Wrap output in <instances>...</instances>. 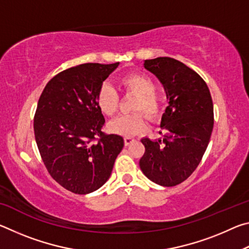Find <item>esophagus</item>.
Segmentation results:
<instances>
[{"mask_svg": "<svg viewBox=\"0 0 249 249\" xmlns=\"http://www.w3.org/2000/svg\"><path fill=\"white\" fill-rule=\"evenodd\" d=\"M135 142V140H134L133 137H124V142H125L126 146L130 145V144H132V142Z\"/></svg>", "mask_w": 249, "mask_h": 249, "instance_id": "obj_1", "label": "esophagus"}]
</instances>
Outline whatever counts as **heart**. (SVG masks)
<instances>
[{
  "label": "heart",
  "mask_w": 249,
  "mask_h": 249,
  "mask_svg": "<svg viewBox=\"0 0 249 249\" xmlns=\"http://www.w3.org/2000/svg\"><path fill=\"white\" fill-rule=\"evenodd\" d=\"M120 87L125 95H135L130 114L122 115L108 124V129L122 136L132 137L142 133L147 126V116L157 120L162 112V96L157 91V83L148 74L128 73L120 79ZM96 103L104 115L114 116L120 107V96L113 87L104 83L96 94ZM145 114L144 115L143 113Z\"/></svg>",
  "instance_id": "b5f03b06"
}]
</instances>
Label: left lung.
Segmentation results:
<instances>
[{
	"instance_id": "8db88e82",
	"label": "left lung",
	"mask_w": 249,
	"mask_h": 249,
	"mask_svg": "<svg viewBox=\"0 0 249 249\" xmlns=\"http://www.w3.org/2000/svg\"><path fill=\"white\" fill-rule=\"evenodd\" d=\"M144 67L165 87L169 105L161 119L162 140L142 138L140 167L147 178L163 187L183 182L199 166L214 125L208 86L195 70L170 57L145 60Z\"/></svg>"
}]
</instances>
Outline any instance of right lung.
<instances>
[{"instance_id": "add662e5", "label": "right lung", "mask_w": 249, "mask_h": 249, "mask_svg": "<svg viewBox=\"0 0 249 249\" xmlns=\"http://www.w3.org/2000/svg\"><path fill=\"white\" fill-rule=\"evenodd\" d=\"M117 66L83 64L61 71L37 104L34 133L44 165L75 195L102 187L123 149V137L102 132L105 120L96 103L99 89Z\"/></svg>"}]
</instances>
